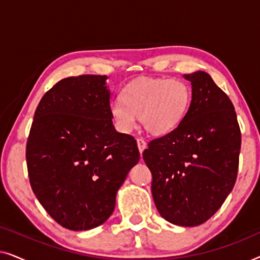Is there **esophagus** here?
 <instances>
[{"mask_svg": "<svg viewBox=\"0 0 260 260\" xmlns=\"http://www.w3.org/2000/svg\"><path fill=\"white\" fill-rule=\"evenodd\" d=\"M137 145H138V150H140L141 154L144 151V149L147 148V143H145V141L142 140V138H138L137 140Z\"/></svg>", "mask_w": 260, "mask_h": 260, "instance_id": "esophagus-1", "label": "esophagus"}]
</instances>
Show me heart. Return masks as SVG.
Masks as SVG:
<instances>
[{
	"label": "heart",
	"instance_id": "heart-1",
	"mask_svg": "<svg viewBox=\"0 0 260 260\" xmlns=\"http://www.w3.org/2000/svg\"><path fill=\"white\" fill-rule=\"evenodd\" d=\"M190 101L191 91L186 81L142 78L123 88L120 99L110 104V115L120 133H130L140 117L148 133L165 136L180 125Z\"/></svg>",
	"mask_w": 260,
	"mask_h": 260
}]
</instances>
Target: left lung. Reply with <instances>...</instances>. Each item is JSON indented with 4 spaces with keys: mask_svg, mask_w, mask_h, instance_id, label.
Listing matches in <instances>:
<instances>
[{
    "mask_svg": "<svg viewBox=\"0 0 260 260\" xmlns=\"http://www.w3.org/2000/svg\"><path fill=\"white\" fill-rule=\"evenodd\" d=\"M183 78L191 84L189 109L175 130L148 144L143 159L162 218L194 227L214 215L232 191L241 135L232 102L208 73Z\"/></svg>",
    "mask_w": 260,
    "mask_h": 260,
    "instance_id": "1",
    "label": "left lung"
}]
</instances>
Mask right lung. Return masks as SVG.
I'll return each instance as SVG.
<instances>
[{
  "instance_id": "add662e5",
  "label": "right lung",
  "mask_w": 260,
  "mask_h": 260,
  "mask_svg": "<svg viewBox=\"0 0 260 260\" xmlns=\"http://www.w3.org/2000/svg\"><path fill=\"white\" fill-rule=\"evenodd\" d=\"M106 80L92 74L60 80L39 103L27 142L35 197L72 231L111 216L117 191L140 161L136 140L113 126Z\"/></svg>"
}]
</instances>
